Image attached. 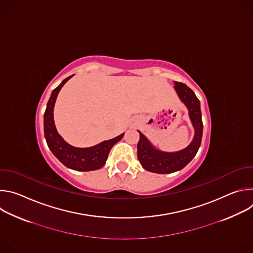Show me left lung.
<instances>
[{"label":"left lung","instance_id":"1","mask_svg":"<svg viewBox=\"0 0 253 253\" xmlns=\"http://www.w3.org/2000/svg\"><path fill=\"white\" fill-rule=\"evenodd\" d=\"M179 98L186 105L189 116L195 129L194 139L190 145L178 152L168 153L156 150L147 138L141 132L137 145V156L142 167L150 172L168 174L184 168L196 155L202 139L203 123L201 119L200 102L194 92L181 82H175L174 86Z\"/></svg>","mask_w":253,"mask_h":253}]
</instances>
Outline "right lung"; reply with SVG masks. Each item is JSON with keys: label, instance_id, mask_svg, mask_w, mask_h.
<instances>
[{"label": "right lung", "instance_id": "right-lung-1", "mask_svg": "<svg viewBox=\"0 0 253 253\" xmlns=\"http://www.w3.org/2000/svg\"><path fill=\"white\" fill-rule=\"evenodd\" d=\"M72 76L66 78L56 89L53 90L51 97L47 103V108L44 114L45 138L48 147L50 148L52 153L66 167L77 171L97 170L104 166L111 148L118 141L122 139L124 134H121L120 136L108 141H104L98 144V145L90 148H76L69 145L66 141H64V139L58 134L56 130L53 110L59 91Z\"/></svg>", "mask_w": 253, "mask_h": 253}]
</instances>
